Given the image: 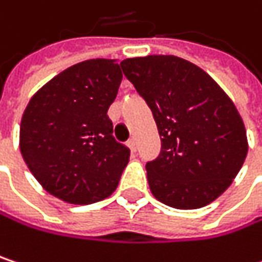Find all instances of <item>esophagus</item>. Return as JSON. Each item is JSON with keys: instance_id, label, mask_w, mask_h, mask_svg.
<instances>
[{"instance_id": "esophagus-1", "label": "esophagus", "mask_w": 262, "mask_h": 262, "mask_svg": "<svg viewBox=\"0 0 262 262\" xmlns=\"http://www.w3.org/2000/svg\"><path fill=\"white\" fill-rule=\"evenodd\" d=\"M127 147L130 148V151H133V153L136 151V141H135L133 138H132V139H129V141H127Z\"/></svg>"}]
</instances>
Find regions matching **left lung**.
Masks as SVG:
<instances>
[{"label": "left lung", "instance_id": "obj_1", "mask_svg": "<svg viewBox=\"0 0 262 262\" xmlns=\"http://www.w3.org/2000/svg\"><path fill=\"white\" fill-rule=\"evenodd\" d=\"M121 68L161 136V155L145 165L151 194L176 209L214 202L234 182L249 148L234 101L208 73L178 56L132 57Z\"/></svg>", "mask_w": 262, "mask_h": 262}]
</instances>
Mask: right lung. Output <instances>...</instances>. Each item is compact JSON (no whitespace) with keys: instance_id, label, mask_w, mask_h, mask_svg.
I'll return each mask as SVG.
<instances>
[{"instance_id":"right-lung-1","label":"right lung","mask_w":262,"mask_h":262,"mask_svg":"<svg viewBox=\"0 0 262 262\" xmlns=\"http://www.w3.org/2000/svg\"><path fill=\"white\" fill-rule=\"evenodd\" d=\"M115 59L76 63L45 83L28 101L19 148L28 170L54 197L89 205L109 197L130 150L112 136L107 109L123 80Z\"/></svg>"}]
</instances>
